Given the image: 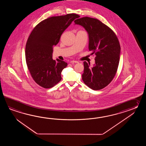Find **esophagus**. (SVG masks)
Returning a JSON list of instances; mask_svg holds the SVG:
<instances>
[{
	"mask_svg": "<svg viewBox=\"0 0 146 146\" xmlns=\"http://www.w3.org/2000/svg\"><path fill=\"white\" fill-rule=\"evenodd\" d=\"M70 62V63H78V62L76 61V60H72Z\"/></svg>",
	"mask_w": 146,
	"mask_h": 146,
	"instance_id": "34e87169",
	"label": "esophagus"
}]
</instances>
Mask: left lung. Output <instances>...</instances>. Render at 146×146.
I'll use <instances>...</instances> for the list:
<instances>
[{"label":"left lung","instance_id":"left-lung-1","mask_svg":"<svg viewBox=\"0 0 146 146\" xmlns=\"http://www.w3.org/2000/svg\"><path fill=\"white\" fill-rule=\"evenodd\" d=\"M86 30L89 35V50L95 57V64L84 62V83L94 90L106 87L114 77L119 62L121 47L115 33L98 19L83 17L74 21Z\"/></svg>","mask_w":146,"mask_h":146}]
</instances>
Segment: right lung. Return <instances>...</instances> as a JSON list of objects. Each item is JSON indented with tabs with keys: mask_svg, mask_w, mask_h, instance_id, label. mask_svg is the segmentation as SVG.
<instances>
[{
	"mask_svg": "<svg viewBox=\"0 0 146 146\" xmlns=\"http://www.w3.org/2000/svg\"><path fill=\"white\" fill-rule=\"evenodd\" d=\"M79 17L70 13L50 17L32 31L26 44L25 59L32 77L40 87L50 88L62 80L61 72L67 63L53 60V46L58 44L64 31Z\"/></svg>",
	"mask_w": 146,
	"mask_h": 146,
	"instance_id": "add662e5",
	"label": "right lung"
}]
</instances>
